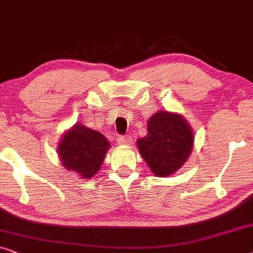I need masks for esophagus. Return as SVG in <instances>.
Listing matches in <instances>:
<instances>
[{
  "instance_id": "esophagus-1",
  "label": "esophagus",
  "mask_w": 253,
  "mask_h": 253,
  "mask_svg": "<svg viewBox=\"0 0 253 253\" xmlns=\"http://www.w3.org/2000/svg\"><path fill=\"white\" fill-rule=\"evenodd\" d=\"M131 141H133V138L128 136V135H119V136L117 137V142L122 145H129L131 144Z\"/></svg>"
}]
</instances>
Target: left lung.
I'll return each mask as SVG.
<instances>
[{
  "label": "left lung",
  "mask_w": 253,
  "mask_h": 253,
  "mask_svg": "<svg viewBox=\"0 0 253 253\" xmlns=\"http://www.w3.org/2000/svg\"><path fill=\"white\" fill-rule=\"evenodd\" d=\"M147 125V135L136 141L141 156L155 175L175 173L189 158L194 147L189 124L177 113L158 111Z\"/></svg>",
  "instance_id": "1"
}]
</instances>
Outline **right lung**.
<instances>
[{"label": "right lung", "mask_w": 253, "mask_h": 253, "mask_svg": "<svg viewBox=\"0 0 253 253\" xmlns=\"http://www.w3.org/2000/svg\"><path fill=\"white\" fill-rule=\"evenodd\" d=\"M110 147L104 135L78 124L64 133L57 151L67 170L90 179L101 169Z\"/></svg>", "instance_id": "add662e5"}]
</instances>
